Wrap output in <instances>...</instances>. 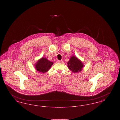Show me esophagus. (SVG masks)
<instances>
[{"instance_id": "34e87169", "label": "esophagus", "mask_w": 120, "mask_h": 120, "mask_svg": "<svg viewBox=\"0 0 120 120\" xmlns=\"http://www.w3.org/2000/svg\"><path fill=\"white\" fill-rule=\"evenodd\" d=\"M63 62V60H58L57 61V62L58 63H62Z\"/></svg>"}]
</instances>
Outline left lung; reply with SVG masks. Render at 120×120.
<instances>
[{
  "label": "left lung",
  "mask_w": 120,
  "mask_h": 120,
  "mask_svg": "<svg viewBox=\"0 0 120 120\" xmlns=\"http://www.w3.org/2000/svg\"><path fill=\"white\" fill-rule=\"evenodd\" d=\"M67 64L69 69L75 73L81 71L84 67L83 63L75 56L70 57Z\"/></svg>",
  "instance_id": "8db88e82"
}]
</instances>
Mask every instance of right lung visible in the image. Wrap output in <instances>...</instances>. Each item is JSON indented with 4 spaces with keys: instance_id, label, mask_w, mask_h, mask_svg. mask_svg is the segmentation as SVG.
Returning <instances> with one entry per match:
<instances>
[{
    "instance_id": "1",
    "label": "right lung",
    "mask_w": 120,
    "mask_h": 120,
    "mask_svg": "<svg viewBox=\"0 0 120 120\" xmlns=\"http://www.w3.org/2000/svg\"><path fill=\"white\" fill-rule=\"evenodd\" d=\"M53 63L52 62L50 61L47 58L42 57L35 63L34 68L37 71L45 73L49 71Z\"/></svg>"
}]
</instances>
